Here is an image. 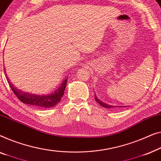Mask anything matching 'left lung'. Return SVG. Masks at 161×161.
Instances as JSON below:
<instances>
[{
	"mask_svg": "<svg viewBox=\"0 0 161 161\" xmlns=\"http://www.w3.org/2000/svg\"><path fill=\"white\" fill-rule=\"evenodd\" d=\"M95 99H96L97 103H98L101 106H102L103 107L106 108H116V107H126V106H114V105H110V104L106 103L105 102H103L102 101H101L100 99H98V98H97L96 93H95Z\"/></svg>",
	"mask_w": 161,
	"mask_h": 161,
	"instance_id": "8db88e82",
	"label": "left lung"
}]
</instances>
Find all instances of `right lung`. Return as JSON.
Returning <instances> with one entry per match:
<instances>
[{
	"label": "right lung",
	"instance_id": "1",
	"mask_svg": "<svg viewBox=\"0 0 161 161\" xmlns=\"http://www.w3.org/2000/svg\"><path fill=\"white\" fill-rule=\"evenodd\" d=\"M6 72V69H4ZM6 79L8 84H9L11 88L18 98L22 101V103L29 104L31 106H38L42 108H51L57 105L61 100V98L63 96L64 91L66 87V83L68 78L63 80V82L60 84V86L57 87V89L54 90L50 93L48 94H36L32 92H25L21 90L19 88L16 87L13 83L10 81L9 78L8 77L7 74L5 73Z\"/></svg>",
	"mask_w": 161,
	"mask_h": 161
}]
</instances>
